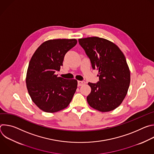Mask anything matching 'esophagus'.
I'll use <instances>...</instances> for the list:
<instances>
[{
    "mask_svg": "<svg viewBox=\"0 0 154 154\" xmlns=\"http://www.w3.org/2000/svg\"><path fill=\"white\" fill-rule=\"evenodd\" d=\"M84 84H85V82H84V81H80V80H79V81H78V86H82V85H83Z\"/></svg>",
    "mask_w": 154,
    "mask_h": 154,
    "instance_id": "esophagus-1",
    "label": "esophagus"
}]
</instances>
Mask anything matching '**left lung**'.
Returning a JSON list of instances; mask_svg holds the SVG:
<instances>
[{
    "mask_svg": "<svg viewBox=\"0 0 154 154\" xmlns=\"http://www.w3.org/2000/svg\"><path fill=\"white\" fill-rule=\"evenodd\" d=\"M79 42L90 58L93 69L99 71V81L88 83L91 91L87 96L88 103L102 112L113 110L124 99L130 82L124 55L113 42L103 38H81Z\"/></svg>",
    "mask_w": 154,
    "mask_h": 154,
    "instance_id": "8db88e82",
    "label": "left lung"
}]
</instances>
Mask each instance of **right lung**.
Returning a JSON list of instances; mask_svg holds the SVG:
<instances>
[{"label": "right lung", "instance_id": "right-lung-1", "mask_svg": "<svg viewBox=\"0 0 154 154\" xmlns=\"http://www.w3.org/2000/svg\"><path fill=\"white\" fill-rule=\"evenodd\" d=\"M75 39H51L35 52L27 72V90L33 102L42 111L54 113L66 108L77 87L75 79L58 77L65 54L74 47Z\"/></svg>", "mask_w": 154, "mask_h": 154}]
</instances>
